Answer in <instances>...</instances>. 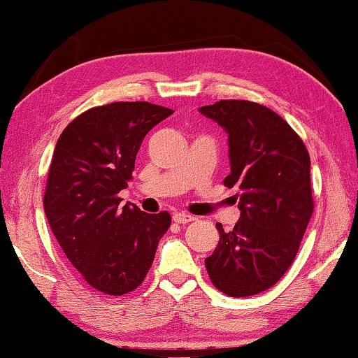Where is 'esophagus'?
<instances>
[{"instance_id":"34e87169","label":"esophagus","mask_w":358,"mask_h":358,"mask_svg":"<svg viewBox=\"0 0 358 358\" xmlns=\"http://www.w3.org/2000/svg\"><path fill=\"white\" fill-rule=\"evenodd\" d=\"M173 221L177 224H187L194 221V216L191 215H186V213H175L173 215Z\"/></svg>"}]
</instances>
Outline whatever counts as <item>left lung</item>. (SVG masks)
Instances as JSON below:
<instances>
[{
	"instance_id": "left-lung-1",
	"label": "left lung",
	"mask_w": 358,
	"mask_h": 358,
	"mask_svg": "<svg viewBox=\"0 0 358 358\" xmlns=\"http://www.w3.org/2000/svg\"><path fill=\"white\" fill-rule=\"evenodd\" d=\"M229 134L230 173L238 222L205 259L213 286L229 296H251L281 280L299 252L314 211L310 153L276 112L257 102L221 99L201 107Z\"/></svg>"
}]
</instances>
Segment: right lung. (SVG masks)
I'll list each match as a JSON object with an SVG mask.
<instances>
[{
  "mask_svg": "<svg viewBox=\"0 0 358 358\" xmlns=\"http://www.w3.org/2000/svg\"><path fill=\"white\" fill-rule=\"evenodd\" d=\"M172 108L145 101L88 108L59 136L44 194L47 221L69 262L106 295L141 286L157 243L171 227L167 211L121 207L143 137Z\"/></svg>",
  "mask_w": 358,
  "mask_h": 358,
  "instance_id": "1",
  "label": "right lung"
}]
</instances>
